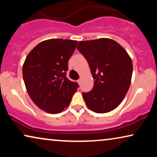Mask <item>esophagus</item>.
<instances>
[{"label": "esophagus", "mask_w": 157, "mask_h": 157, "mask_svg": "<svg viewBox=\"0 0 157 157\" xmlns=\"http://www.w3.org/2000/svg\"><path fill=\"white\" fill-rule=\"evenodd\" d=\"M77 82H78V83L79 85H80L81 84V79H78V80L77 81Z\"/></svg>", "instance_id": "1"}]
</instances>
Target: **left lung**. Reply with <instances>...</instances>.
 <instances>
[{
  "label": "left lung",
  "mask_w": 157,
  "mask_h": 157,
  "mask_svg": "<svg viewBox=\"0 0 157 157\" xmlns=\"http://www.w3.org/2000/svg\"><path fill=\"white\" fill-rule=\"evenodd\" d=\"M77 49L89 63L94 87L82 95L88 108L98 113L113 110L131 84L132 59L121 45L109 38L79 41Z\"/></svg>",
  "instance_id": "8db88e82"
}]
</instances>
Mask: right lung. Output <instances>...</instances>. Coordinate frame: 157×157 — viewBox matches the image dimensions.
I'll return each instance as SVG.
<instances>
[{
	"label": "right lung",
	"instance_id": "right-lung-1",
	"mask_svg": "<svg viewBox=\"0 0 157 157\" xmlns=\"http://www.w3.org/2000/svg\"><path fill=\"white\" fill-rule=\"evenodd\" d=\"M76 40L54 38L38 44L27 56L23 77L34 104L50 113L61 112L68 106L78 88L66 77L68 63Z\"/></svg>",
	"mask_w": 157,
	"mask_h": 157
}]
</instances>
